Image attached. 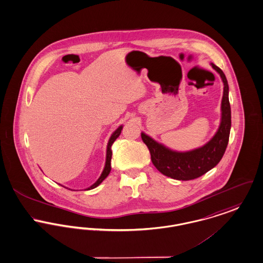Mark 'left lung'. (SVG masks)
I'll return each mask as SVG.
<instances>
[{
  "label": "left lung",
  "instance_id": "1",
  "mask_svg": "<svg viewBox=\"0 0 263 263\" xmlns=\"http://www.w3.org/2000/svg\"><path fill=\"white\" fill-rule=\"evenodd\" d=\"M223 82L221 100V122L214 138L204 146L189 152H176L142 133L141 137L147 145L151 160L157 170L175 180H194L212 170L219 163L228 147L232 126V112L229 100V84L222 70L212 63Z\"/></svg>",
  "mask_w": 263,
  "mask_h": 263
}]
</instances>
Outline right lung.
<instances>
[{"instance_id": "obj_1", "label": "right lung", "mask_w": 263, "mask_h": 263, "mask_svg": "<svg viewBox=\"0 0 263 263\" xmlns=\"http://www.w3.org/2000/svg\"><path fill=\"white\" fill-rule=\"evenodd\" d=\"M121 130H122V126H120L113 134L112 136L110 137L109 139L108 145H107V154H106V163H105V167H104V170L102 172L101 176L99 177V179L93 184L91 186H89L87 190H92L94 187H96L97 185H100L101 182L107 177L111 171V158H112V150H111V147H112V144L114 143V141L117 139L121 133Z\"/></svg>"}]
</instances>
